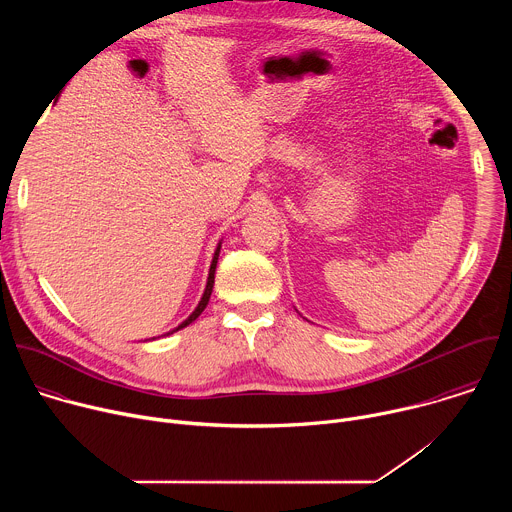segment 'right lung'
I'll list each match as a JSON object with an SVG mask.
<instances>
[{"label":"right lung","mask_w":512,"mask_h":512,"mask_svg":"<svg viewBox=\"0 0 512 512\" xmlns=\"http://www.w3.org/2000/svg\"><path fill=\"white\" fill-rule=\"evenodd\" d=\"M221 247H223V241H218V245H216V249H214V255H212V261H210V269H208V279H206V287H204V294H202V298H200V302H198V306L194 308V312L182 322V324H178L174 330H170V332H166L164 336H170V334H174V332H178V330H182V328H186L188 324H192L202 312H204V308L208 306V300H210V294H212V287H214V271H216V263H218V255H221ZM160 338V336H158Z\"/></svg>","instance_id":"obj_1"}]
</instances>
